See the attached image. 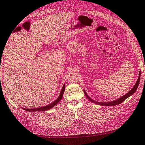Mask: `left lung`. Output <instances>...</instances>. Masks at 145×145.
<instances>
[{
	"label": "left lung",
	"instance_id": "obj_1",
	"mask_svg": "<svg viewBox=\"0 0 145 145\" xmlns=\"http://www.w3.org/2000/svg\"><path fill=\"white\" fill-rule=\"evenodd\" d=\"M140 75H141V72L140 71L139 72V76L138 78L137 79V82L135 83V85H134L133 88L131 89L130 91L128 92L127 94H125V95H123V96H122L121 97H120L119 99H117L116 101H111V102H106V103H100V102H97V101H94L93 99H92L90 97H89V96L87 95V93H86L85 90H84V93H85V95L86 96L87 98H88L89 100H90L91 101L92 103L96 104H98V105H101V106H116V105H118L119 104H121L122 102H123L124 101H125L127 98L128 97H130V96H132V95H133V93L136 91V90L137 89L138 86L139 85V83H140Z\"/></svg>",
	"mask_w": 145,
	"mask_h": 145
}]
</instances>
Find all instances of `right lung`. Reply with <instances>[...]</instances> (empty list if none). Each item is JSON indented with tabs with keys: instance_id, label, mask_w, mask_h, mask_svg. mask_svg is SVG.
Returning <instances> with one entry per match:
<instances>
[{
	"instance_id": "add662e5",
	"label": "right lung",
	"mask_w": 145,
	"mask_h": 145,
	"mask_svg": "<svg viewBox=\"0 0 145 145\" xmlns=\"http://www.w3.org/2000/svg\"><path fill=\"white\" fill-rule=\"evenodd\" d=\"M65 84L63 85L59 97H57V98L54 101L52 102V103L48 104V105L43 106V107H38V108H35V109H25V108H22V109L23 110H26V111H28V112H38V111L48 110L49 109H50L51 108H52L54 106H55L57 103H59L60 101V100L62 99V97H63V92H64V91H65Z\"/></svg>"
}]
</instances>
